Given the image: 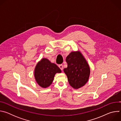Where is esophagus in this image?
I'll return each mask as SVG.
<instances>
[{
  "label": "esophagus",
  "instance_id": "1",
  "mask_svg": "<svg viewBox=\"0 0 121 121\" xmlns=\"http://www.w3.org/2000/svg\"><path fill=\"white\" fill-rule=\"evenodd\" d=\"M58 66H59V67L60 68V69H61V70H62L63 69V65H62V64L59 65H58Z\"/></svg>",
  "mask_w": 121,
  "mask_h": 121
}]
</instances>
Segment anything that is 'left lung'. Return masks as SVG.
Segmentation results:
<instances>
[{
	"label": "left lung",
	"instance_id": "left-lung-1",
	"mask_svg": "<svg viewBox=\"0 0 121 121\" xmlns=\"http://www.w3.org/2000/svg\"><path fill=\"white\" fill-rule=\"evenodd\" d=\"M67 68L64 71L67 76L69 84L75 89L85 85L89 80L90 68L79 51L72 52L66 58Z\"/></svg>",
	"mask_w": 121,
	"mask_h": 121
}]
</instances>
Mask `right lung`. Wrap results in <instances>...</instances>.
Segmentation results:
<instances>
[{
  "instance_id": "right-lung-1",
  "label": "right lung",
  "mask_w": 121,
  "mask_h": 121,
  "mask_svg": "<svg viewBox=\"0 0 121 121\" xmlns=\"http://www.w3.org/2000/svg\"><path fill=\"white\" fill-rule=\"evenodd\" d=\"M61 72V69L56 65L52 63L46 58H43L35 67L34 77L38 84L45 88L52 83L55 74Z\"/></svg>"
}]
</instances>
